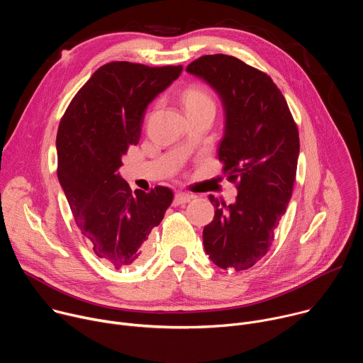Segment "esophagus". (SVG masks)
I'll list each match as a JSON object with an SVG mask.
<instances>
[{
	"mask_svg": "<svg viewBox=\"0 0 363 363\" xmlns=\"http://www.w3.org/2000/svg\"><path fill=\"white\" fill-rule=\"evenodd\" d=\"M192 199V195L188 194V192H177L175 194V198H174V203L175 205H181V203H185V202H189Z\"/></svg>",
	"mask_w": 363,
	"mask_h": 363,
	"instance_id": "1",
	"label": "esophagus"
}]
</instances>
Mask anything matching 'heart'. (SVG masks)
<instances>
[{
    "instance_id": "1",
    "label": "heart",
    "mask_w": 363,
    "mask_h": 363,
    "mask_svg": "<svg viewBox=\"0 0 363 363\" xmlns=\"http://www.w3.org/2000/svg\"><path fill=\"white\" fill-rule=\"evenodd\" d=\"M184 105L188 113V112L203 109V108H216V101L208 87L195 83L185 90Z\"/></svg>"
}]
</instances>
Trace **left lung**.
Segmentation results:
<instances>
[{
  "label": "left lung",
  "mask_w": 363,
  "mask_h": 363,
  "mask_svg": "<svg viewBox=\"0 0 363 363\" xmlns=\"http://www.w3.org/2000/svg\"><path fill=\"white\" fill-rule=\"evenodd\" d=\"M186 70L223 99L225 132L218 160L238 189L230 205L210 195L216 216L202 231L203 247L218 267L242 272L267 254L287 210L300 149L297 125L272 77L237 57L202 56Z\"/></svg>",
  "instance_id": "obj_1"
}]
</instances>
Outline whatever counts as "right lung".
I'll use <instances>...</instances> for the list:
<instances>
[{"label": "right lung", "mask_w": 363, "mask_h": 363, "mask_svg": "<svg viewBox=\"0 0 363 363\" xmlns=\"http://www.w3.org/2000/svg\"><path fill=\"white\" fill-rule=\"evenodd\" d=\"M181 72L182 66L103 65L76 93L59 125L57 177L70 210L93 252L116 270L143 260L147 235L174 199L172 189L162 185L132 194L118 169L139 142L147 105Z\"/></svg>", "instance_id": "1"}]
</instances>
